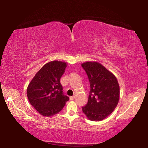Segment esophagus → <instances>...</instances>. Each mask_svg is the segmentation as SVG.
I'll list each match as a JSON object with an SVG mask.
<instances>
[{"mask_svg":"<svg viewBox=\"0 0 148 148\" xmlns=\"http://www.w3.org/2000/svg\"><path fill=\"white\" fill-rule=\"evenodd\" d=\"M75 98V96H71L70 97V99L71 100V101H72V100H73Z\"/></svg>","mask_w":148,"mask_h":148,"instance_id":"obj_1","label":"esophagus"}]
</instances>
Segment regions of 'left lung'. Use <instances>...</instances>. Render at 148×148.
I'll use <instances>...</instances> for the list:
<instances>
[{
  "mask_svg": "<svg viewBox=\"0 0 148 148\" xmlns=\"http://www.w3.org/2000/svg\"><path fill=\"white\" fill-rule=\"evenodd\" d=\"M82 66L88 77L90 92L83 112L92 121H101L109 116L117 107L120 86L117 78L97 62H86Z\"/></svg>",
  "mask_w": 148,
  "mask_h": 148,
  "instance_id": "obj_1",
  "label": "left lung"
}]
</instances>
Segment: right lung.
Masks as SVG:
<instances>
[{"label":"right lung","mask_w":148,"mask_h":148,"mask_svg":"<svg viewBox=\"0 0 148 148\" xmlns=\"http://www.w3.org/2000/svg\"><path fill=\"white\" fill-rule=\"evenodd\" d=\"M66 66L65 62H49L38 71L28 84L29 102L44 117L59 113L69 100V97L63 94L60 82Z\"/></svg>","instance_id":"obj_1"}]
</instances>
